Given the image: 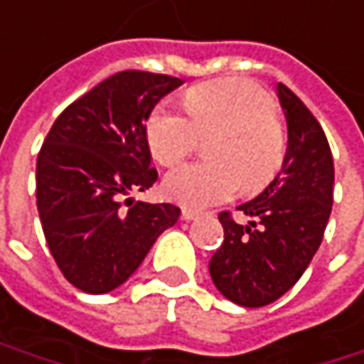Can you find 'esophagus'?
<instances>
[{
    "mask_svg": "<svg viewBox=\"0 0 364 364\" xmlns=\"http://www.w3.org/2000/svg\"><path fill=\"white\" fill-rule=\"evenodd\" d=\"M200 214L198 212H193V210H183L181 212V218L185 220V223H191V220H196Z\"/></svg>",
    "mask_w": 364,
    "mask_h": 364,
    "instance_id": "34e87169",
    "label": "esophagus"
}]
</instances>
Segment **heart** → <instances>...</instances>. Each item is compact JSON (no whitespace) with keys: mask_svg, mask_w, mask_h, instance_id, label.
I'll use <instances>...</instances> for the list:
<instances>
[{"mask_svg":"<svg viewBox=\"0 0 364 364\" xmlns=\"http://www.w3.org/2000/svg\"><path fill=\"white\" fill-rule=\"evenodd\" d=\"M189 111L161 105L148 121V146L156 161L173 166L189 156L200 134H214L210 156L218 162H191L175 168L162 181V191L183 208L202 210L230 200L239 187L262 189L284 161V129L274 100L257 84L226 77L191 88L185 97Z\"/></svg>","mask_w":364,"mask_h":364,"instance_id":"heart-1","label":"heart"}]
</instances>
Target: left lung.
I'll return each mask as SVG.
<instances>
[{
    "instance_id": "left-lung-1",
    "label": "left lung",
    "mask_w": 364,
    "mask_h": 364,
    "mask_svg": "<svg viewBox=\"0 0 364 364\" xmlns=\"http://www.w3.org/2000/svg\"><path fill=\"white\" fill-rule=\"evenodd\" d=\"M276 95L289 129L282 171L237 208L249 216L247 225H237L228 212L218 216L225 241L210 259L214 287L251 309L296 284L321 245L333 203V159L321 125L284 84Z\"/></svg>"
}]
</instances>
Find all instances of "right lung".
<instances>
[{"label":"right lung","mask_w":364,"mask_h":364,"mask_svg":"<svg viewBox=\"0 0 364 364\" xmlns=\"http://www.w3.org/2000/svg\"><path fill=\"white\" fill-rule=\"evenodd\" d=\"M181 84L173 75L119 72L72 102L45 138L36 208L55 264L82 292L121 287L181 216L173 203L132 198L159 179L146 121Z\"/></svg>","instance_id":"right-lung-1"}]
</instances>
